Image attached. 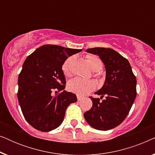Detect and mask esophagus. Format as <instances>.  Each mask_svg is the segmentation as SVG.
<instances>
[{
    "label": "esophagus",
    "instance_id": "1",
    "mask_svg": "<svg viewBox=\"0 0 155 155\" xmlns=\"http://www.w3.org/2000/svg\"><path fill=\"white\" fill-rule=\"evenodd\" d=\"M82 98H83V97L80 96V95H77V99H78V101H80V100H82Z\"/></svg>",
    "mask_w": 155,
    "mask_h": 155
}]
</instances>
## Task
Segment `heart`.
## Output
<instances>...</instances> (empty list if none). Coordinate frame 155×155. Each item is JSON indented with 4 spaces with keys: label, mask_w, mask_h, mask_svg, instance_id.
Segmentation results:
<instances>
[{
    "label": "heart",
    "mask_w": 155,
    "mask_h": 155,
    "mask_svg": "<svg viewBox=\"0 0 155 155\" xmlns=\"http://www.w3.org/2000/svg\"><path fill=\"white\" fill-rule=\"evenodd\" d=\"M75 57L71 56L63 63L62 70L65 75H69L71 73V65L73 63ZM91 70L94 72H99L103 68V63L98 56L90 55L87 57ZM96 88V84L92 80H83L76 78L70 80L68 83V89L71 92L78 95H84L92 92Z\"/></svg>",
    "instance_id": "obj_1"
}]
</instances>
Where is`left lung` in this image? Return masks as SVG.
Returning <instances> with one entry per match:
<instances>
[{
  "label": "left lung",
  "mask_w": 155,
  "mask_h": 155,
  "mask_svg": "<svg viewBox=\"0 0 155 155\" xmlns=\"http://www.w3.org/2000/svg\"><path fill=\"white\" fill-rule=\"evenodd\" d=\"M86 52L97 55L106 69V78L100 90L94 93L105 99H90L92 107L84 113L86 121L93 128L109 130L124 121L136 97V78L128 61L110 48H88Z\"/></svg>",
  "instance_id": "left-lung-1"
}]
</instances>
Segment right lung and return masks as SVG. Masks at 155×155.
Masks as SVG:
<instances>
[{"label":"right lung","mask_w":155,"mask_h":155,"mask_svg":"<svg viewBox=\"0 0 155 155\" xmlns=\"http://www.w3.org/2000/svg\"><path fill=\"white\" fill-rule=\"evenodd\" d=\"M82 49L44 45L26 58L18 77V98L23 116L33 128L48 132L62 124L68 107L77 97L65 91L62 70L68 57ZM56 88L60 93L53 96Z\"/></svg>","instance_id":"add662e5"}]
</instances>
